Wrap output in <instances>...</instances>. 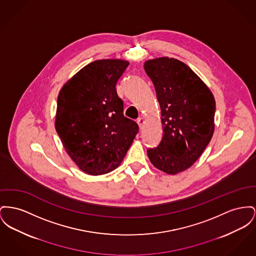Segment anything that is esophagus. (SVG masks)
<instances>
[{"label":"esophagus","mask_w":256,"mask_h":256,"mask_svg":"<svg viewBox=\"0 0 256 256\" xmlns=\"http://www.w3.org/2000/svg\"><path fill=\"white\" fill-rule=\"evenodd\" d=\"M144 122H145V120H144L143 118H138V119H137V124H138V126H139L140 130L143 128V124H144Z\"/></svg>","instance_id":"obj_1"}]
</instances>
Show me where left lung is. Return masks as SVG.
Returning <instances> with one entry per match:
<instances>
[{"label": "left lung", "instance_id": "left-lung-1", "mask_svg": "<svg viewBox=\"0 0 256 256\" xmlns=\"http://www.w3.org/2000/svg\"><path fill=\"white\" fill-rule=\"evenodd\" d=\"M144 70L154 86L164 136L148 149L152 164L170 175L192 166L210 143L214 130V98L207 85L174 58L146 60Z\"/></svg>", "mask_w": 256, "mask_h": 256}]
</instances>
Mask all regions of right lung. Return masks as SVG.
<instances>
[{
	"mask_svg": "<svg viewBox=\"0 0 256 256\" xmlns=\"http://www.w3.org/2000/svg\"><path fill=\"white\" fill-rule=\"evenodd\" d=\"M128 60L90 62L60 89L55 128L60 141L83 172L102 175L120 166L138 132L134 120L124 116L116 84Z\"/></svg>",
	"mask_w": 256,
	"mask_h": 256,
	"instance_id": "1",
	"label": "right lung"
}]
</instances>
